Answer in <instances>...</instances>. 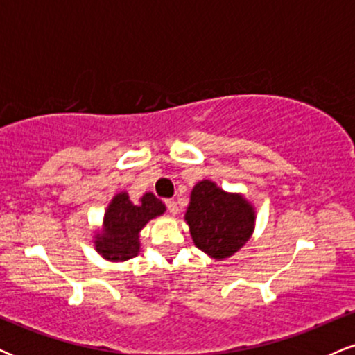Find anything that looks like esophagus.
<instances>
[{
    "mask_svg": "<svg viewBox=\"0 0 355 355\" xmlns=\"http://www.w3.org/2000/svg\"><path fill=\"white\" fill-rule=\"evenodd\" d=\"M165 205L166 209H168V211L172 215H177L178 214V207H177V202L173 200V198H168V200H165Z\"/></svg>",
    "mask_w": 355,
    "mask_h": 355,
    "instance_id": "esophagus-1",
    "label": "esophagus"
}]
</instances>
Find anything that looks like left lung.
Returning <instances> with one entry per match:
<instances>
[{"label": "left lung", "instance_id": "obj_1", "mask_svg": "<svg viewBox=\"0 0 355 355\" xmlns=\"http://www.w3.org/2000/svg\"><path fill=\"white\" fill-rule=\"evenodd\" d=\"M185 220L195 245L211 259L223 260L250 239L255 210L243 195L229 193L217 183L202 180L191 190Z\"/></svg>", "mask_w": 355, "mask_h": 355}]
</instances>
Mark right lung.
Masks as SVG:
<instances>
[{"mask_svg": "<svg viewBox=\"0 0 355 355\" xmlns=\"http://www.w3.org/2000/svg\"><path fill=\"white\" fill-rule=\"evenodd\" d=\"M164 211V203L150 191L137 205L130 200L126 191H120L105 211L103 229L95 237L96 252L112 262L133 259L140 252V230Z\"/></svg>", "mask_w": 355, "mask_h": 355, "instance_id": "1", "label": "right lung"}]
</instances>
